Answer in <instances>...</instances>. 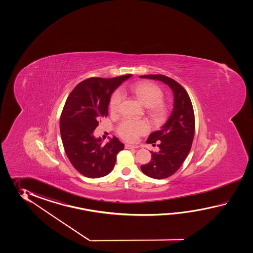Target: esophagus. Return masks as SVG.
<instances>
[{"label":"esophagus","mask_w":253,"mask_h":253,"mask_svg":"<svg viewBox=\"0 0 253 253\" xmlns=\"http://www.w3.org/2000/svg\"><path fill=\"white\" fill-rule=\"evenodd\" d=\"M125 148H126V149H136L137 146L129 145V144H126V145H125Z\"/></svg>","instance_id":"esophagus-1"}]
</instances>
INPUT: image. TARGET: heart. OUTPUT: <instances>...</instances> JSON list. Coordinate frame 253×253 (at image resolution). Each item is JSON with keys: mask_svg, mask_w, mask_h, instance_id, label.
I'll return each instance as SVG.
<instances>
[{"mask_svg": "<svg viewBox=\"0 0 253 253\" xmlns=\"http://www.w3.org/2000/svg\"><path fill=\"white\" fill-rule=\"evenodd\" d=\"M124 91L133 93L146 107L152 119H160L166 113V107L162 104L164 93L161 88L153 83H139L125 86ZM123 99L121 91L114 92L109 100V110L111 113H118ZM149 126L145 120L123 119L117 127L118 134L126 141L134 142L140 135L146 134Z\"/></svg>", "mask_w": 253, "mask_h": 253, "instance_id": "obj_1", "label": "heart"}]
</instances>
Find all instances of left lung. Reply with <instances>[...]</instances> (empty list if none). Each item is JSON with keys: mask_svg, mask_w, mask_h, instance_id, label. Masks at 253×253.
Masks as SVG:
<instances>
[{"mask_svg": "<svg viewBox=\"0 0 253 253\" xmlns=\"http://www.w3.org/2000/svg\"><path fill=\"white\" fill-rule=\"evenodd\" d=\"M140 78L163 81L173 93V108L170 118L146 140V143L153 146L157 144L159 151L157 153L152 151L151 161L141 166L145 175L154 179H165L177 171L191 150L195 129L194 108L188 93L171 78L165 75H144Z\"/></svg>", "mask_w": 253, "mask_h": 253, "instance_id": "8db88e82", "label": "left lung"}]
</instances>
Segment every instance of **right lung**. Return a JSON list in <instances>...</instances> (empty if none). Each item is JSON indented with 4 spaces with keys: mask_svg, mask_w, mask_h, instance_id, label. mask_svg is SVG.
Wrapping results in <instances>:
<instances>
[{
    "mask_svg": "<svg viewBox=\"0 0 253 253\" xmlns=\"http://www.w3.org/2000/svg\"><path fill=\"white\" fill-rule=\"evenodd\" d=\"M131 76L86 79L74 87L66 100L59 121L65 153L76 170L86 177L108 174L115 167L117 155L124 149V144L117 137L103 145L93 132L99 120L108 117L111 94Z\"/></svg>",
    "mask_w": 253,
    "mask_h": 253,
    "instance_id": "obj_1",
    "label": "right lung"
}]
</instances>
